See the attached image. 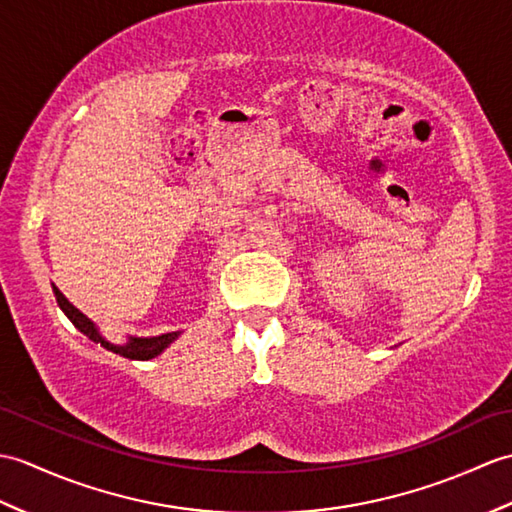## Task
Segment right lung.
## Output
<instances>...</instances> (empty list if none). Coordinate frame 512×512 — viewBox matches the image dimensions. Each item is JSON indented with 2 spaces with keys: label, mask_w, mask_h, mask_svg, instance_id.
<instances>
[{
  "label": "right lung",
  "mask_w": 512,
  "mask_h": 512,
  "mask_svg": "<svg viewBox=\"0 0 512 512\" xmlns=\"http://www.w3.org/2000/svg\"><path fill=\"white\" fill-rule=\"evenodd\" d=\"M52 290H54V296H56V303L58 307H61L63 314L74 323V327L78 331H82L89 340H93L95 344H100V347H104L106 351H113L117 355H122V358H128V360H152L157 358V355H161L165 349L170 347V344L174 340H178V336H181V331H170V334H161V336H128L126 342H111L109 338H104V334L100 331L98 323H95L93 318H89L87 314H82L76 305H71L67 301V296L56 288V285L52 283Z\"/></svg>",
  "instance_id": "add662e5"
}]
</instances>
